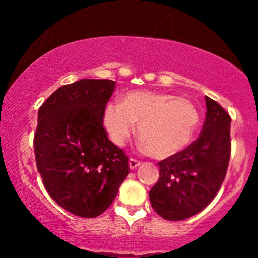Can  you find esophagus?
Segmentation results:
<instances>
[{"instance_id": "obj_1", "label": "esophagus", "mask_w": 258, "mask_h": 258, "mask_svg": "<svg viewBox=\"0 0 258 258\" xmlns=\"http://www.w3.org/2000/svg\"><path fill=\"white\" fill-rule=\"evenodd\" d=\"M141 162L135 160V158H130L129 160V168L132 169V170H134V169H136L137 167H140Z\"/></svg>"}]
</instances>
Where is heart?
<instances>
[{
  "mask_svg": "<svg viewBox=\"0 0 258 258\" xmlns=\"http://www.w3.org/2000/svg\"><path fill=\"white\" fill-rule=\"evenodd\" d=\"M135 123L143 149L155 158L165 160L189 146L200 114L188 98L149 90L129 91L122 96L121 104L105 107L103 124L116 146H124L135 132Z\"/></svg>",
  "mask_w": 258,
  "mask_h": 258,
  "instance_id": "1",
  "label": "heart"
}]
</instances>
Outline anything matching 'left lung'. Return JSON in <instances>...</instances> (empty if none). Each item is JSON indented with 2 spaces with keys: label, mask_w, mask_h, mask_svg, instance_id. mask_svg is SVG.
I'll use <instances>...</instances> for the list:
<instances>
[{
  "label": "left lung",
  "mask_w": 258,
  "mask_h": 258,
  "mask_svg": "<svg viewBox=\"0 0 258 258\" xmlns=\"http://www.w3.org/2000/svg\"><path fill=\"white\" fill-rule=\"evenodd\" d=\"M207 114L195 142L158 162L160 178L149 191L153 209L168 221H182L202 211L217 195L230 158L231 118L206 96Z\"/></svg>",
  "instance_id": "obj_1"
}]
</instances>
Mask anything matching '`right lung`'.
I'll use <instances>...</instances> for the list:
<instances>
[{
	"label": "right lung",
	"mask_w": 258,
	"mask_h": 258,
	"mask_svg": "<svg viewBox=\"0 0 258 258\" xmlns=\"http://www.w3.org/2000/svg\"><path fill=\"white\" fill-rule=\"evenodd\" d=\"M115 84L76 81L58 88L38 109L37 170L51 199L80 217H96L108 209L129 174L128 156L103 128Z\"/></svg>",
	"instance_id": "obj_1"
}]
</instances>
